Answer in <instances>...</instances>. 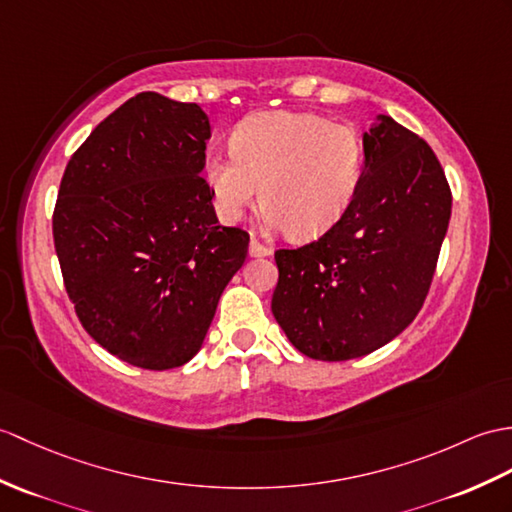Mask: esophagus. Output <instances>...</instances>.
<instances>
[{"mask_svg": "<svg viewBox=\"0 0 512 512\" xmlns=\"http://www.w3.org/2000/svg\"><path fill=\"white\" fill-rule=\"evenodd\" d=\"M248 255H251V257H268V255H272V248L257 242L253 237L251 244H248Z\"/></svg>", "mask_w": 512, "mask_h": 512, "instance_id": "esophagus-1", "label": "esophagus"}]
</instances>
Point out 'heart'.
I'll return each mask as SVG.
<instances>
[{
	"label": "heart",
	"instance_id": "b5f03b06",
	"mask_svg": "<svg viewBox=\"0 0 512 512\" xmlns=\"http://www.w3.org/2000/svg\"><path fill=\"white\" fill-rule=\"evenodd\" d=\"M233 154L211 152L205 178L224 220L259 196L268 227L314 240L349 211L364 172V141L349 124L316 113L248 115L231 135Z\"/></svg>",
	"mask_w": 512,
	"mask_h": 512
}]
</instances>
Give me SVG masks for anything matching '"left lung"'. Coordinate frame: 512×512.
Here are the masks:
<instances>
[{"instance_id":"left-lung-1","label":"left lung","mask_w":512,"mask_h":512,"mask_svg":"<svg viewBox=\"0 0 512 512\" xmlns=\"http://www.w3.org/2000/svg\"><path fill=\"white\" fill-rule=\"evenodd\" d=\"M364 141L349 211L318 242L277 251L272 314L307 358L342 362L384 347L419 314L451 216L432 148L390 115Z\"/></svg>"}]
</instances>
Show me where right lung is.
<instances>
[{"label":"right lung","instance_id":"right-lung-1","mask_svg":"<svg viewBox=\"0 0 512 512\" xmlns=\"http://www.w3.org/2000/svg\"><path fill=\"white\" fill-rule=\"evenodd\" d=\"M211 122L198 104L144 91L69 159L54 209L65 288L115 358L165 371L200 351L248 235L222 227L202 178Z\"/></svg>","mask_w":512,"mask_h":512}]
</instances>
